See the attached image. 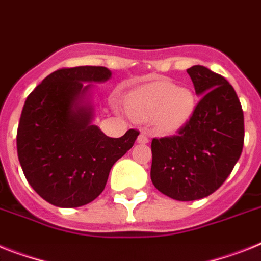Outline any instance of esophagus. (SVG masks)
<instances>
[{
  "mask_svg": "<svg viewBox=\"0 0 261 261\" xmlns=\"http://www.w3.org/2000/svg\"><path fill=\"white\" fill-rule=\"evenodd\" d=\"M138 143H142V144L148 143V137H147V135L143 134V133H141V134H139V137H138Z\"/></svg>",
  "mask_w": 261,
  "mask_h": 261,
  "instance_id": "1",
  "label": "esophagus"
}]
</instances>
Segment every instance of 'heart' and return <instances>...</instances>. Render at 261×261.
Masks as SVG:
<instances>
[{
    "mask_svg": "<svg viewBox=\"0 0 261 261\" xmlns=\"http://www.w3.org/2000/svg\"><path fill=\"white\" fill-rule=\"evenodd\" d=\"M196 99L191 89L170 82H155L134 90L127 97L130 117L141 122H152L158 131L171 134L191 119Z\"/></svg>",
    "mask_w": 261,
    "mask_h": 261,
    "instance_id": "b5f03b06",
    "label": "heart"
}]
</instances>
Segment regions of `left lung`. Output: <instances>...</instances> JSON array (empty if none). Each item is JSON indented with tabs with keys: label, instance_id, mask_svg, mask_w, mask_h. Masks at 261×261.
Segmentation results:
<instances>
[{
	"label": "left lung",
	"instance_id": "obj_1",
	"mask_svg": "<svg viewBox=\"0 0 261 261\" xmlns=\"http://www.w3.org/2000/svg\"><path fill=\"white\" fill-rule=\"evenodd\" d=\"M200 97L191 119L174 137L151 143V180L158 191L180 201L215 192L242 155L244 115L228 81L200 65L187 69Z\"/></svg>",
	"mask_w": 261,
	"mask_h": 261
}]
</instances>
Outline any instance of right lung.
Here are the masks:
<instances>
[{"instance_id":"obj_1","label":"right lung","mask_w":261,"mask_h":261,"mask_svg":"<svg viewBox=\"0 0 261 261\" xmlns=\"http://www.w3.org/2000/svg\"><path fill=\"white\" fill-rule=\"evenodd\" d=\"M102 66L60 69L47 75L23 105L18 159L33 190L50 204L74 208L98 198L114 163L137 141L131 128L110 138L93 124V82H106Z\"/></svg>"}]
</instances>
